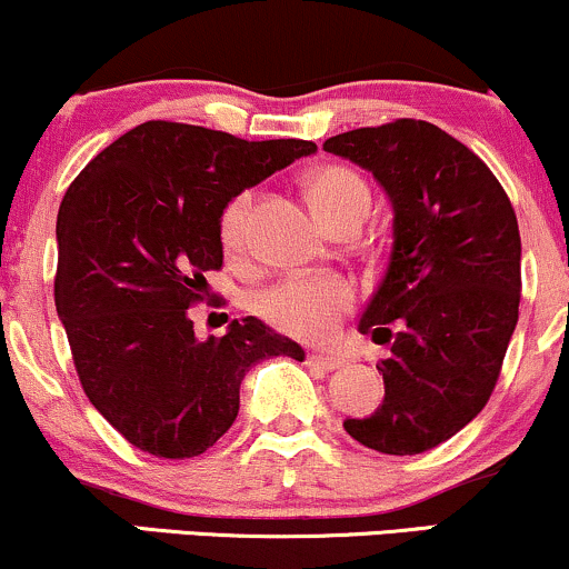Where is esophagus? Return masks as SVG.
Wrapping results in <instances>:
<instances>
[{
    "label": "esophagus",
    "instance_id": "1",
    "mask_svg": "<svg viewBox=\"0 0 569 569\" xmlns=\"http://www.w3.org/2000/svg\"><path fill=\"white\" fill-rule=\"evenodd\" d=\"M307 363H310V367L323 369V371H331V369L342 367L345 361L339 356H323V352H310V356H307Z\"/></svg>",
    "mask_w": 569,
    "mask_h": 569
}]
</instances>
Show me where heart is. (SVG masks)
<instances>
[{
  "label": "heart",
  "instance_id": "obj_1",
  "mask_svg": "<svg viewBox=\"0 0 569 569\" xmlns=\"http://www.w3.org/2000/svg\"><path fill=\"white\" fill-rule=\"evenodd\" d=\"M310 202L323 224L348 217L352 211H369L371 192L367 181L350 168L329 166L312 173ZM251 192L238 194L221 213V246L230 253L243 251L251 224ZM356 305V291L345 278H289L267 289L257 299L259 316L276 329L299 339H329L337 323Z\"/></svg>",
  "mask_w": 569,
  "mask_h": 569
}]
</instances>
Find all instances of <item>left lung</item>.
Returning <instances> with one entry per match:
<instances>
[{
	"label": "left lung",
	"instance_id": "1",
	"mask_svg": "<svg viewBox=\"0 0 569 569\" xmlns=\"http://www.w3.org/2000/svg\"><path fill=\"white\" fill-rule=\"evenodd\" d=\"M393 206V248L358 331L390 356L375 415L345 430L382 455H420L487 407L519 321L521 238L511 200L466 143L426 120L326 139Z\"/></svg>",
	"mask_w": 569,
	"mask_h": 569
}]
</instances>
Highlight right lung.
I'll return each mask as SVG.
<instances>
[{"label":"right lung","mask_w":569,"mask_h":569,"mask_svg":"<svg viewBox=\"0 0 569 569\" xmlns=\"http://www.w3.org/2000/svg\"><path fill=\"white\" fill-rule=\"evenodd\" d=\"M316 149L149 120L71 181L56 224V310L84 396L133 447L198 457L230 430L253 363L305 361L253 316L200 342L189 307L224 259L227 202Z\"/></svg>","instance_id":"right-lung-1"}]
</instances>
